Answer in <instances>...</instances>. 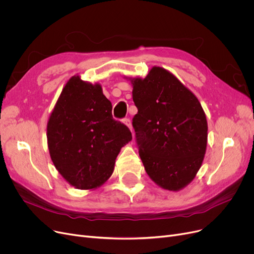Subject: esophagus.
Returning <instances> with one entry per match:
<instances>
[{
	"label": "esophagus",
	"instance_id": "obj_1",
	"mask_svg": "<svg viewBox=\"0 0 254 254\" xmlns=\"http://www.w3.org/2000/svg\"><path fill=\"white\" fill-rule=\"evenodd\" d=\"M124 124L131 130V123H130L129 118H125V119H124Z\"/></svg>",
	"mask_w": 254,
	"mask_h": 254
}]
</instances>
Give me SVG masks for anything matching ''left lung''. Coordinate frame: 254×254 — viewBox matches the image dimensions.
<instances>
[{
	"mask_svg": "<svg viewBox=\"0 0 254 254\" xmlns=\"http://www.w3.org/2000/svg\"><path fill=\"white\" fill-rule=\"evenodd\" d=\"M132 118L139 155L148 176L177 191L195 177L207 147L206 114L193 93L161 66L132 78Z\"/></svg>",
	"mask_w": 254,
	"mask_h": 254,
	"instance_id": "1",
	"label": "left lung"
}]
</instances>
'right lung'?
Listing matches in <instances>:
<instances>
[{
    "mask_svg": "<svg viewBox=\"0 0 254 254\" xmlns=\"http://www.w3.org/2000/svg\"><path fill=\"white\" fill-rule=\"evenodd\" d=\"M130 140L128 127L113 118L102 86L71 77L47 124L51 161L66 182L79 190L99 188L112 175L120 149Z\"/></svg>",
    "mask_w": 254,
    "mask_h": 254,
    "instance_id": "1",
    "label": "right lung"
}]
</instances>
